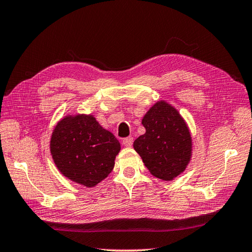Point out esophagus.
<instances>
[{
    "mask_svg": "<svg viewBox=\"0 0 252 252\" xmlns=\"http://www.w3.org/2000/svg\"><path fill=\"white\" fill-rule=\"evenodd\" d=\"M132 142H134L132 137H127V138H124V140H123V145H124L125 147H131Z\"/></svg>",
    "mask_w": 252,
    "mask_h": 252,
    "instance_id": "34e87169",
    "label": "esophagus"
}]
</instances>
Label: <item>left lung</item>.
Listing matches in <instances>:
<instances>
[{"mask_svg": "<svg viewBox=\"0 0 252 252\" xmlns=\"http://www.w3.org/2000/svg\"><path fill=\"white\" fill-rule=\"evenodd\" d=\"M141 124L146 132L134 141V149L154 177L172 181L192 158L193 141L187 122L177 108L160 99L145 114Z\"/></svg>", "mask_w": 252, "mask_h": 252, "instance_id": "left-lung-1", "label": "left lung"}]
</instances>
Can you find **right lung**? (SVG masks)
I'll return each mask as SVG.
<instances>
[{"label":"right lung","instance_id":"obj_1","mask_svg":"<svg viewBox=\"0 0 252 252\" xmlns=\"http://www.w3.org/2000/svg\"><path fill=\"white\" fill-rule=\"evenodd\" d=\"M120 151V141L92 114H67L50 137V154L57 169L87 188L108 177Z\"/></svg>","mask_w":252,"mask_h":252}]
</instances>
